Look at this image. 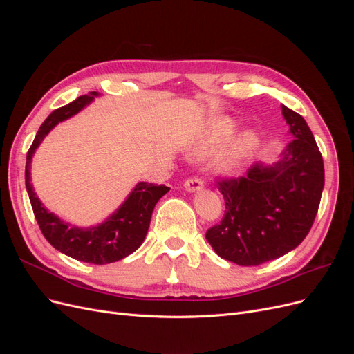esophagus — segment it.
Segmentation results:
<instances>
[{"label": "esophagus", "mask_w": 354, "mask_h": 354, "mask_svg": "<svg viewBox=\"0 0 354 354\" xmlns=\"http://www.w3.org/2000/svg\"><path fill=\"white\" fill-rule=\"evenodd\" d=\"M185 187L189 192H196V190H201L203 187V181L198 177H190L185 181Z\"/></svg>", "instance_id": "34e87169"}]
</instances>
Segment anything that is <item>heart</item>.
Masks as SVG:
<instances>
[{"label":"heart","mask_w":354,"mask_h":354,"mask_svg":"<svg viewBox=\"0 0 354 354\" xmlns=\"http://www.w3.org/2000/svg\"><path fill=\"white\" fill-rule=\"evenodd\" d=\"M233 131L234 122L227 120V118L212 122L207 134L203 136L201 145L198 146V152L208 153L214 151L223 142H226ZM257 147H259V138H257L254 133L246 131L239 134L218 153L216 158V167L223 173H233V171L239 169L243 164L248 162L251 156L255 153Z\"/></svg>","instance_id":"1"}]
</instances>
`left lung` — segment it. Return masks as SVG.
<instances>
[{
  "instance_id": "1",
  "label": "left lung",
  "mask_w": 354,
  "mask_h": 354,
  "mask_svg": "<svg viewBox=\"0 0 354 354\" xmlns=\"http://www.w3.org/2000/svg\"><path fill=\"white\" fill-rule=\"evenodd\" d=\"M294 140L272 167L254 164L246 176L218 178L226 211L205 238L221 259L243 267L279 259L313 226L325 185L324 159L301 115L282 106Z\"/></svg>"
}]
</instances>
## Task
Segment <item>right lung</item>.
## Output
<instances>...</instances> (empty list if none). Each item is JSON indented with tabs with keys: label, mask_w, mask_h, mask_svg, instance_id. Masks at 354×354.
Masks as SVG:
<instances>
[{
	"label": "right lung",
	"mask_w": 354,
	"mask_h": 354,
	"mask_svg": "<svg viewBox=\"0 0 354 354\" xmlns=\"http://www.w3.org/2000/svg\"><path fill=\"white\" fill-rule=\"evenodd\" d=\"M94 95H97V93L91 91L90 94L80 95L77 100L51 112L41 124L26 155L25 178L30 205L44 238L57 251L75 260L91 264H109L125 259L143 243L156 202L167 194L169 187L164 185L138 183L120 209H116L103 224L91 229H78L71 227L44 208L30 185L29 171L32 155L35 153V149L44 140L51 128L78 113L94 99Z\"/></svg>",
	"instance_id": "right-lung-1"
}]
</instances>
